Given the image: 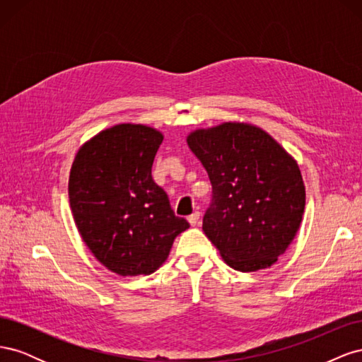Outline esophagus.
I'll list each match as a JSON object with an SVG mask.
<instances>
[{
	"instance_id": "1",
	"label": "esophagus",
	"mask_w": 362,
	"mask_h": 362,
	"mask_svg": "<svg viewBox=\"0 0 362 362\" xmlns=\"http://www.w3.org/2000/svg\"><path fill=\"white\" fill-rule=\"evenodd\" d=\"M199 218H201L199 211H194L193 214H190V216L187 217V221H189V223H190L192 226H196V225L199 223Z\"/></svg>"
}]
</instances>
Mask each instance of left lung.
Returning <instances> with one entry per match:
<instances>
[{
	"instance_id": "8db88e82",
	"label": "left lung",
	"mask_w": 362,
	"mask_h": 362,
	"mask_svg": "<svg viewBox=\"0 0 362 362\" xmlns=\"http://www.w3.org/2000/svg\"><path fill=\"white\" fill-rule=\"evenodd\" d=\"M187 145L213 185L202 229L223 261L238 272L275 264L305 210L298 163L264 129L245 122L194 129Z\"/></svg>"
}]
</instances>
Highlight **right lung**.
<instances>
[{"label": "right lung", "mask_w": 362, "mask_h": 362, "mask_svg": "<svg viewBox=\"0 0 362 362\" xmlns=\"http://www.w3.org/2000/svg\"><path fill=\"white\" fill-rule=\"evenodd\" d=\"M163 141L158 129L119 124L78 149L69 175V204L86 246L120 276L151 275L173 240L190 225L175 216L151 169Z\"/></svg>", "instance_id": "1"}]
</instances>
